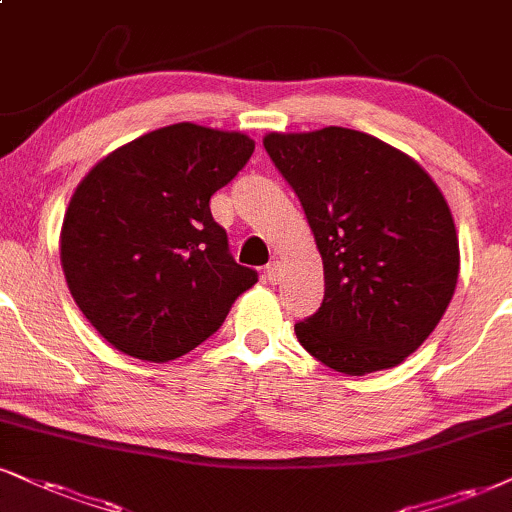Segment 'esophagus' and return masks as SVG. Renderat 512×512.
<instances>
[{"label":"esophagus","instance_id":"esophagus-1","mask_svg":"<svg viewBox=\"0 0 512 512\" xmlns=\"http://www.w3.org/2000/svg\"><path fill=\"white\" fill-rule=\"evenodd\" d=\"M266 277L270 282H273V285H277V282L282 280V266H280V261H270L268 266H266Z\"/></svg>","mask_w":512,"mask_h":512}]
</instances>
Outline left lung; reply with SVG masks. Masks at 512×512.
<instances>
[{
    "label": "left lung",
    "instance_id": "8db88e82",
    "mask_svg": "<svg viewBox=\"0 0 512 512\" xmlns=\"http://www.w3.org/2000/svg\"><path fill=\"white\" fill-rule=\"evenodd\" d=\"M263 147L323 256L325 299L294 325L296 339L346 375L399 365L430 337L458 282L444 194L410 156L358 130L273 132Z\"/></svg>",
    "mask_w": 512,
    "mask_h": 512
}]
</instances>
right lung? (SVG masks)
Masks as SVG:
<instances>
[{
  "instance_id": "add662e5",
  "label": "right lung",
  "mask_w": 512,
  "mask_h": 512,
  "mask_svg": "<svg viewBox=\"0 0 512 512\" xmlns=\"http://www.w3.org/2000/svg\"><path fill=\"white\" fill-rule=\"evenodd\" d=\"M251 154L242 132L175 123L116 149L75 189L61 266L75 304L118 351L185 356L256 285L208 206Z\"/></svg>"
}]
</instances>
